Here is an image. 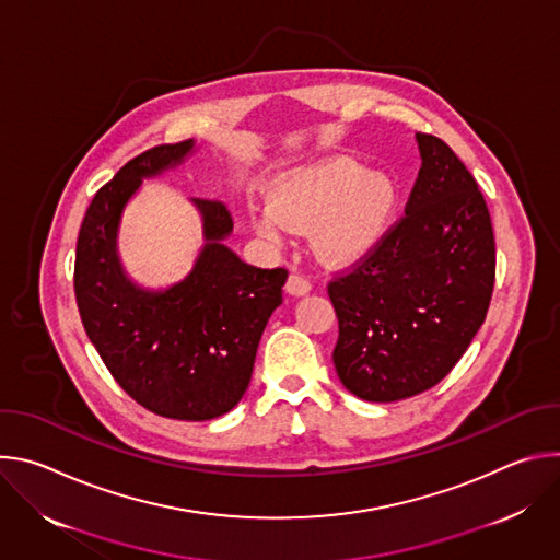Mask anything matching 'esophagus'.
I'll return each instance as SVG.
<instances>
[{"mask_svg":"<svg viewBox=\"0 0 560 560\" xmlns=\"http://www.w3.org/2000/svg\"><path fill=\"white\" fill-rule=\"evenodd\" d=\"M310 290H312V285H310V281H307L303 275L292 272V275L288 277V283H285V292H288V294H292V296H305Z\"/></svg>","mask_w":560,"mask_h":560,"instance_id":"esophagus-1","label":"esophagus"}]
</instances>
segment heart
I'll list each match as a JSON object with an SVG mask.
<instances>
[{
	"mask_svg": "<svg viewBox=\"0 0 560 560\" xmlns=\"http://www.w3.org/2000/svg\"><path fill=\"white\" fill-rule=\"evenodd\" d=\"M398 208L394 179L361 168L352 156H326L283 173L270 190V210L255 219L268 242L310 228V246L328 266L365 259L383 242Z\"/></svg>",
	"mask_w": 560,
	"mask_h": 560,
	"instance_id": "1",
	"label": "heart"
}]
</instances>
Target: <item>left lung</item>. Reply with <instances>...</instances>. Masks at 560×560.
Segmentation results:
<instances>
[{
	"mask_svg": "<svg viewBox=\"0 0 560 560\" xmlns=\"http://www.w3.org/2000/svg\"><path fill=\"white\" fill-rule=\"evenodd\" d=\"M421 171L398 221L330 283L332 354L346 389L392 404L434 387L483 326L494 290L492 219L474 177L439 137L417 132Z\"/></svg>",
	"mask_w": 560,
	"mask_h": 560,
	"instance_id": "obj_1",
	"label": "left lung"
}]
</instances>
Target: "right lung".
<instances>
[{
	"mask_svg": "<svg viewBox=\"0 0 560 560\" xmlns=\"http://www.w3.org/2000/svg\"><path fill=\"white\" fill-rule=\"evenodd\" d=\"M197 148L188 139L128 162L89 206L74 257L77 307L102 361L139 406L179 421H210L242 401L288 279L283 268L238 259L223 244L230 212L206 199H190L203 246L184 279L148 288L128 275L119 255L126 206L145 179L177 171Z\"/></svg>",
	"mask_w": 560,
	"mask_h": 560,
	"instance_id": "right-lung-1",
	"label": "right lung"
}]
</instances>
